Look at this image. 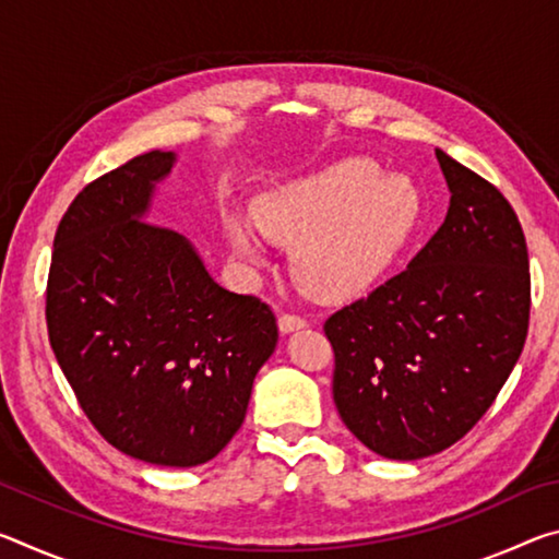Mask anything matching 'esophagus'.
Returning a JSON list of instances; mask_svg holds the SVG:
<instances>
[{
	"label": "esophagus",
	"mask_w": 559,
	"mask_h": 559,
	"mask_svg": "<svg viewBox=\"0 0 559 559\" xmlns=\"http://www.w3.org/2000/svg\"><path fill=\"white\" fill-rule=\"evenodd\" d=\"M306 325H308V320L302 318V316H296V313H281L278 316L281 333H293V330H300V328H306Z\"/></svg>",
	"instance_id": "esophagus-1"
}]
</instances>
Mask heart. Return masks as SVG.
Masks as SVG:
<instances>
[{
	"mask_svg": "<svg viewBox=\"0 0 559 559\" xmlns=\"http://www.w3.org/2000/svg\"><path fill=\"white\" fill-rule=\"evenodd\" d=\"M407 200H403V194ZM253 219L269 239L290 246L293 281L308 296L340 300L380 281L412 234L416 197L372 159L349 157L261 197ZM234 249L259 261L261 246L241 224Z\"/></svg>",
	"mask_w": 559,
	"mask_h": 559,
	"instance_id": "b5f03b06",
	"label": "heart"
}]
</instances>
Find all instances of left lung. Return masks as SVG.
<instances>
[{"instance_id":"left-lung-1","label":"left lung","mask_w":559,"mask_h":559,"mask_svg":"<svg viewBox=\"0 0 559 559\" xmlns=\"http://www.w3.org/2000/svg\"><path fill=\"white\" fill-rule=\"evenodd\" d=\"M449 214L409 266L325 320L340 419L384 459L416 461L476 427L523 353L527 243L503 194L437 150Z\"/></svg>"}]
</instances>
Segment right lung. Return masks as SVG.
<instances>
[{
    "label": "right lung",
    "instance_id": "obj_1",
    "mask_svg": "<svg viewBox=\"0 0 559 559\" xmlns=\"http://www.w3.org/2000/svg\"><path fill=\"white\" fill-rule=\"evenodd\" d=\"M173 163L150 150L75 194L53 239L46 328L100 437L187 468L239 431L278 325L261 298L214 283L182 234L143 219Z\"/></svg>",
    "mask_w": 559,
    "mask_h": 559
}]
</instances>
